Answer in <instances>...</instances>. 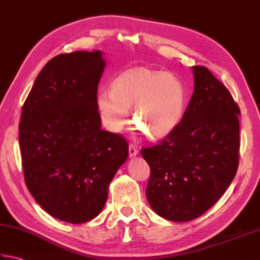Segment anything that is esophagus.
<instances>
[{
    "label": "esophagus",
    "instance_id": "34e87169",
    "mask_svg": "<svg viewBox=\"0 0 260 260\" xmlns=\"http://www.w3.org/2000/svg\"><path fill=\"white\" fill-rule=\"evenodd\" d=\"M138 155V149H137V147L135 145H129V156L132 157H136V156Z\"/></svg>",
    "mask_w": 260,
    "mask_h": 260
}]
</instances>
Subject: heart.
Returning <instances> with one entry per match:
<instances>
[{
    "label": "heart",
    "mask_w": 260,
    "mask_h": 260,
    "mask_svg": "<svg viewBox=\"0 0 260 260\" xmlns=\"http://www.w3.org/2000/svg\"><path fill=\"white\" fill-rule=\"evenodd\" d=\"M188 94L180 78L171 73L135 68L117 75L112 89L96 92L95 105L102 124L119 132L132 119L149 138L161 139L183 119Z\"/></svg>",
    "instance_id": "1"
}]
</instances>
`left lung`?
I'll list each match as a JSON object with an SVG mask.
<instances>
[{"mask_svg": "<svg viewBox=\"0 0 260 260\" xmlns=\"http://www.w3.org/2000/svg\"><path fill=\"white\" fill-rule=\"evenodd\" d=\"M193 94L178 128L141 149L150 168L146 197L158 216L197 218L216 204L239 164L240 109L207 68L192 67Z\"/></svg>", "mask_w": 260, "mask_h": 260, "instance_id": "obj_1", "label": "left lung"}]
</instances>
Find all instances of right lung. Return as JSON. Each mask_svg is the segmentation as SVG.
<instances>
[{
    "instance_id": "1",
    "label": "right lung",
    "mask_w": 260,
    "mask_h": 260,
    "mask_svg": "<svg viewBox=\"0 0 260 260\" xmlns=\"http://www.w3.org/2000/svg\"><path fill=\"white\" fill-rule=\"evenodd\" d=\"M106 67L102 51L61 54L46 63L22 106L19 124L29 192L46 213L80 224L101 213L128 143L102 130L95 105Z\"/></svg>"
}]
</instances>
